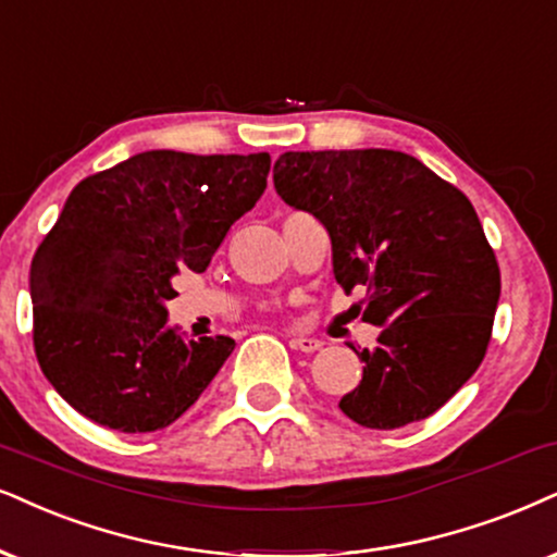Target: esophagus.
<instances>
[{"label": "esophagus", "mask_w": 557, "mask_h": 557, "mask_svg": "<svg viewBox=\"0 0 557 557\" xmlns=\"http://www.w3.org/2000/svg\"><path fill=\"white\" fill-rule=\"evenodd\" d=\"M290 347L295 351H302V355H311V351H319L321 349V342L319 339H311V336H293Z\"/></svg>", "instance_id": "esophagus-1"}]
</instances>
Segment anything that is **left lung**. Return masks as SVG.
Listing matches in <instances>:
<instances>
[{"instance_id": "obj_1", "label": "left lung", "mask_w": 557, "mask_h": 557, "mask_svg": "<svg viewBox=\"0 0 557 557\" xmlns=\"http://www.w3.org/2000/svg\"><path fill=\"white\" fill-rule=\"evenodd\" d=\"M274 189L331 236L334 277L362 290L383 326L357 351L362 380L339 400L351 421L398 429L440 411L481 368L502 272L475 208L419 159L388 149L287 151Z\"/></svg>"}]
</instances>
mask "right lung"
Returning a JSON list of instances; mask_svg holds the SVG:
<instances>
[{
	"label": "right lung",
	"instance_id": "obj_1",
	"mask_svg": "<svg viewBox=\"0 0 557 557\" xmlns=\"http://www.w3.org/2000/svg\"><path fill=\"white\" fill-rule=\"evenodd\" d=\"M270 166V153L144 151L72 189L35 249L30 298L40 370L82 417L157 432L208 388L236 342L180 339L164 302L177 272H206Z\"/></svg>",
	"mask_w": 557,
	"mask_h": 557
}]
</instances>
